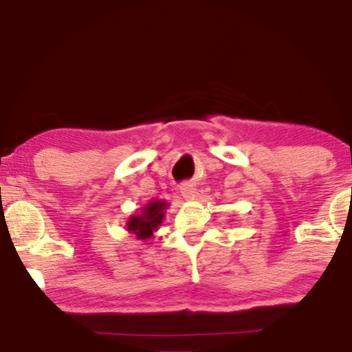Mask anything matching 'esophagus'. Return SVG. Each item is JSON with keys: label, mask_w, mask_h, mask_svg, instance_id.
<instances>
[{"label": "esophagus", "mask_w": 352, "mask_h": 352, "mask_svg": "<svg viewBox=\"0 0 352 352\" xmlns=\"http://www.w3.org/2000/svg\"><path fill=\"white\" fill-rule=\"evenodd\" d=\"M180 192H182V195L186 200H194L195 197H197L199 190H197V188L194 186L192 183H183L182 186H180Z\"/></svg>", "instance_id": "34e87169"}]
</instances>
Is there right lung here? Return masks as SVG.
<instances>
[{
    "mask_svg": "<svg viewBox=\"0 0 352 352\" xmlns=\"http://www.w3.org/2000/svg\"><path fill=\"white\" fill-rule=\"evenodd\" d=\"M169 204L164 200H148L147 204L141 208V212L132 214L127 219L126 230L129 233L136 236L140 241H148L153 236L160 226H162L166 210H168Z\"/></svg>",
    "mask_w": 352,
    "mask_h": 352,
    "instance_id": "obj_1",
    "label": "right lung"
}]
</instances>
